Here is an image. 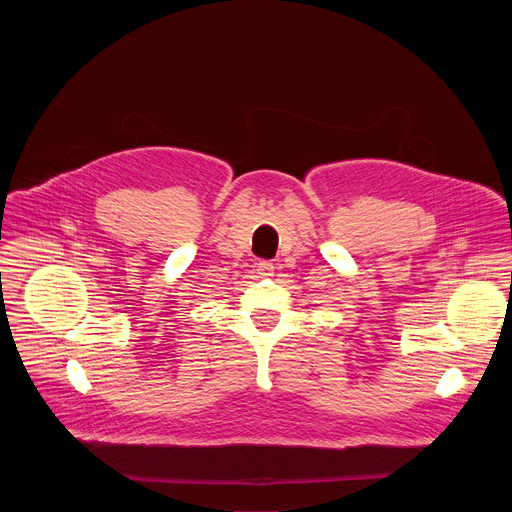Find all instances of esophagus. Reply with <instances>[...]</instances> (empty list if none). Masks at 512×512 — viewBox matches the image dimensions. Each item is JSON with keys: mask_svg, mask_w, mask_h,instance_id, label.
Listing matches in <instances>:
<instances>
[{"mask_svg": "<svg viewBox=\"0 0 512 512\" xmlns=\"http://www.w3.org/2000/svg\"><path fill=\"white\" fill-rule=\"evenodd\" d=\"M257 269H259V273L261 275H265V277H269V275H273V263L271 261H261L259 265H257Z\"/></svg>", "mask_w": 512, "mask_h": 512, "instance_id": "34e87169", "label": "esophagus"}]
</instances>
